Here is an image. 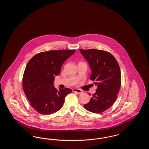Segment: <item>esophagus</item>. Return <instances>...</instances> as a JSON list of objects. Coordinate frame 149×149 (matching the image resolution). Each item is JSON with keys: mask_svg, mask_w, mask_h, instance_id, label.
<instances>
[{"mask_svg": "<svg viewBox=\"0 0 149 149\" xmlns=\"http://www.w3.org/2000/svg\"><path fill=\"white\" fill-rule=\"evenodd\" d=\"M72 92H76L79 94H81L83 93V91L80 89H72Z\"/></svg>", "mask_w": 149, "mask_h": 149, "instance_id": "34e87169", "label": "esophagus"}]
</instances>
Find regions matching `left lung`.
<instances>
[{"label": "left lung", "mask_w": 149, "mask_h": 149, "mask_svg": "<svg viewBox=\"0 0 149 149\" xmlns=\"http://www.w3.org/2000/svg\"><path fill=\"white\" fill-rule=\"evenodd\" d=\"M90 65L92 74L90 79L98 86L90 102L84 105L85 109L100 113L113 104L121 85L119 64L109 52L97 49H80Z\"/></svg>", "instance_id": "obj_1"}]
</instances>
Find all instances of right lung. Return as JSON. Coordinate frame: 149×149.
<instances>
[{"instance_id":"obj_1","label":"right lung","mask_w":149,"mask_h":149,"mask_svg":"<svg viewBox=\"0 0 149 149\" xmlns=\"http://www.w3.org/2000/svg\"><path fill=\"white\" fill-rule=\"evenodd\" d=\"M75 50H51L32 57L24 71L22 84L30 104L39 113H54L63 106L69 88L57 90L54 86L55 76L60 74L64 61Z\"/></svg>"}]
</instances>
